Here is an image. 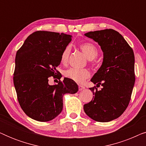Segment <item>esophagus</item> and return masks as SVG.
Masks as SVG:
<instances>
[{
	"label": "esophagus",
	"instance_id": "1",
	"mask_svg": "<svg viewBox=\"0 0 146 146\" xmlns=\"http://www.w3.org/2000/svg\"><path fill=\"white\" fill-rule=\"evenodd\" d=\"M78 89H79V90H80V91L83 90H84V89H85V87H84V86H83L79 85V86H78Z\"/></svg>",
	"mask_w": 146,
	"mask_h": 146
}]
</instances>
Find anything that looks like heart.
Here are the masks:
<instances>
[{
  "label": "heart",
  "mask_w": 146,
  "mask_h": 146,
  "mask_svg": "<svg viewBox=\"0 0 146 146\" xmlns=\"http://www.w3.org/2000/svg\"><path fill=\"white\" fill-rule=\"evenodd\" d=\"M80 48L88 60H94L98 55V50L95 45L90 42H84L80 45ZM70 48L66 46L64 49L60 56V62L63 64H66L68 60ZM64 76L67 78L78 84H82L86 79L90 76V72L87 69L70 68L64 72Z\"/></svg>",
  "instance_id": "obj_1"
}]
</instances>
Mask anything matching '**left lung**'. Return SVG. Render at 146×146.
Here are the masks:
<instances>
[{
    "instance_id": "obj_1",
    "label": "left lung",
    "mask_w": 146,
    "mask_h": 146,
    "mask_svg": "<svg viewBox=\"0 0 146 146\" xmlns=\"http://www.w3.org/2000/svg\"><path fill=\"white\" fill-rule=\"evenodd\" d=\"M100 46L103 62L91 82L93 98L84 110L94 120L108 122L119 117L126 110L135 83L134 54L118 32L113 29L89 32L84 35Z\"/></svg>"
}]
</instances>
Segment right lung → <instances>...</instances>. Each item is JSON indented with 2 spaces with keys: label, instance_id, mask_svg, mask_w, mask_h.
<instances>
[{
  "label": "right lung",
  "instance_id": "right-lung-1",
  "mask_svg": "<svg viewBox=\"0 0 146 146\" xmlns=\"http://www.w3.org/2000/svg\"><path fill=\"white\" fill-rule=\"evenodd\" d=\"M72 36L49 31H36L25 40L17 51L13 82L21 108L32 119L48 121L63 108V96L75 94V82L64 78L57 84L50 85L48 78L60 79L56 70L64 49Z\"/></svg>",
  "mask_w": 146,
  "mask_h": 146
}]
</instances>
